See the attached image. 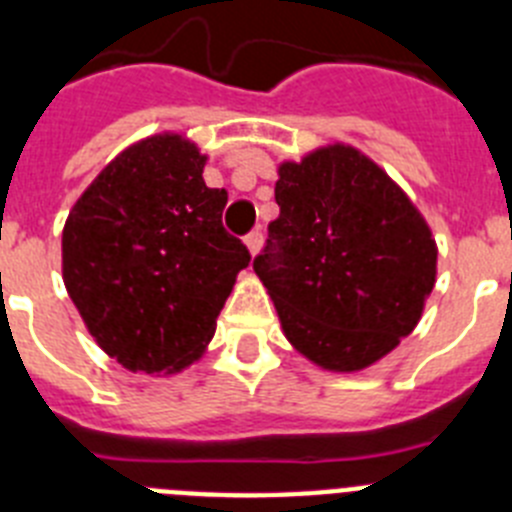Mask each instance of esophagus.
Masks as SVG:
<instances>
[{"label":"esophagus","mask_w":512,"mask_h":512,"mask_svg":"<svg viewBox=\"0 0 512 512\" xmlns=\"http://www.w3.org/2000/svg\"><path fill=\"white\" fill-rule=\"evenodd\" d=\"M261 243H264V235H261V230H253V233L246 235V248L251 256H256V253L261 251Z\"/></svg>","instance_id":"obj_1"}]
</instances>
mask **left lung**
Masks as SVG:
<instances>
[{
    "label": "left lung",
    "mask_w": 512,
    "mask_h": 512,
    "mask_svg": "<svg viewBox=\"0 0 512 512\" xmlns=\"http://www.w3.org/2000/svg\"><path fill=\"white\" fill-rule=\"evenodd\" d=\"M277 174L279 217L253 271L297 354L325 372H364L423 318L438 271L431 225L374 158L341 140Z\"/></svg>",
    "instance_id": "1"
}]
</instances>
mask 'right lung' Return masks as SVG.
<instances>
[{
    "label": "right lung",
    "instance_id": "right-lung-1",
    "mask_svg": "<svg viewBox=\"0 0 512 512\" xmlns=\"http://www.w3.org/2000/svg\"><path fill=\"white\" fill-rule=\"evenodd\" d=\"M184 133L148 135L104 166L71 207L61 271L104 354L128 372L179 374L200 361L251 256L225 233V189Z\"/></svg>",
    "mask_w": 512,
    "mask_h": 512
}]
</instances>
